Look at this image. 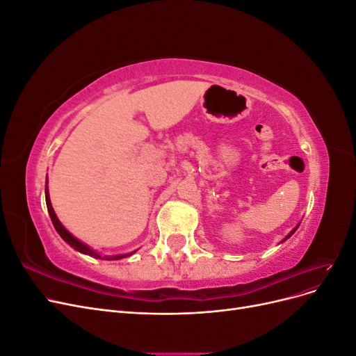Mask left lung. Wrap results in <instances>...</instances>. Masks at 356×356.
I'll list each match as a JSON object with an SVG mask.
<instances>
[{"label": "left lung", "instance_id": "obj_1", "mask_svg": "<svg viewBox=\"0 0 356 356\" xmlns=\"http://www.w3.org/2000/svg\"><path fill=\"white\" fill-rule=\"evenodd\" d=\"M298 225H300V224H298ZM298 225H297V227H294V229H293V230H291V232H289V233H288V234H286V238H285V239H284V241H286V239H288V238H291V236H293V234H294V232H296V230H297V229H298ZM284 241H282V242H284Z\"/></svg>", "mask_w": 356, "mask_h": 356}]
</instances>
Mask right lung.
Wrapping results in <instances>:
<instances>
[{"label": "right lung", "mask_w": 356, "mask_h": 356, "mask_svg": "<svg viewBox=\"0 0 356 356\" xmlns=\"http://www.w3.org/2000/svg\"><path fill=\"white\" fill-rule=\"evenodd\" d=\"M46 204H47V211H49L51 222H53V225H55L56 232L60 234V238H62L63 241H65L70 246L74 248L75 251H79V252L86 254V255H90V257H95V258H102V260H120V258H124V257H129V255L134 254V252H131V254H122V255H104V257H102L101 254L93 251L92 248H89L88 245L83 243L81 241H79L77 238H74V236H72L65 227H63L62 222H60L59 218L56 217L55 211H53L51 202H50V197H49V188H47V186H46Z\"/></svg>", "instance_id": "obj_1"}]
</instances>
